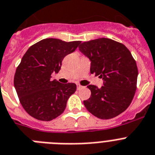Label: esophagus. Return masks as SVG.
Returning <instances> with one entry per match:
<instances>
[{
	"mask_svg": "<svg viewBox=\"0 0 155 155\" xmlns=\"http://www.w3.org/2000/svg\"><path fill=\"white\" fill-rule=\"evenodd\" d=\"M84 88V87L80 85V84H77V88H78V90H80V89H81V88Z\"/></svg>",
	"mask_w": 155,
	"mask_h": 155,
	"instance_id": "34e87169",
	"label": "esophagus"
}]
</instances>
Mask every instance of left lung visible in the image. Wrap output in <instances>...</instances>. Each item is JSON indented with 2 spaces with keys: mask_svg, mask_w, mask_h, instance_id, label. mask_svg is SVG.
Segmentation results:
<instances>
[{
  "mask_svg": "<svg viewBox=\"0 0 155 155\" xmlns=\"http://www.w3.org/2000/svg\"><path fill=\"white\" fill-rule=\"evenodd\" d=\"M79 51L91 61L90 72L103 79L98 88L89 84L91 96L84 100L88 111L100 119L113 118L130 105L137 89L138 69L129 50L109 38L83 42Z\"/></svg>",
  "mask_w": 155,
  "mask_h": 155,
  "instance_id": "obj_1",
  "label": "left lung"
}]
</instances>
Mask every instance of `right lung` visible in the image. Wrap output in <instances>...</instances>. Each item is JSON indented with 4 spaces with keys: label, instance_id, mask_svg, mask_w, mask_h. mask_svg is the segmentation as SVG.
Wrapping results in <instances>:
<instances>
[{
    "label": "right lung",
    "instance_id": "add662e5",
    "mask_svg": "<svg viewBox=\"0 0 155 155\" xmlns=\"http://www.w3.org/2000/svg\"><path fill=\"white\" fill-rule=\"evenodd\" d=\"M80 44L46 38L26 51L15 74L14 85L22 107L30 116L48 121L64 111L76 84L51 81V74L59 73L65 56Z\"/></svg>",
    "mask_w": 155,
    "mask_h": 155
}]
</instances>
